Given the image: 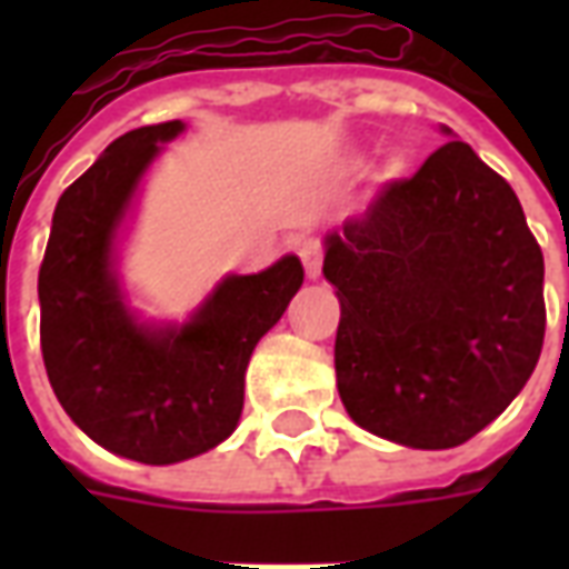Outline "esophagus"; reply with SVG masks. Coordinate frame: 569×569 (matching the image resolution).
I'll use <instances>...</instances> for the list:
<instances>
[{
  "label": "esophagus",
  "instance_id": "esophagus-1",
  "mask_svg": "<svg viewBox=\"0 0 569 569\" xmlns=\"http://www.w3.org/2000/svg\"><path fill=\"white\" fill-rule=\"evenodd\" d=\"M298 252H301V261H305V271H308L310 280H320V273H322V247H320V240H305Z\"/></svg>",
  "mask_w": 569,
  "mask_h": 569
}]
</instances>
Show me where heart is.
I'll return each mask as SVG.
<instances>
[{
	"label": "heart",
	"mask_w": 569,
	"mask_h": 569,
	"mask_svg": "<svg viewBox=\"0 0 569 569\" xmlns=\"http://www.w3.org/2000/svg\"><path fill=\"white\" fill-rule=\"evenodd\" d=\"M387 176H399V167H390V170H387Z\"/></svg>",
	"instance_id": "obj_1"
}]
</instances>
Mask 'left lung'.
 Masks as SVG:
<instances>
[{"label":"left lung","mask_w":569,"mask_h":569,"mask_svg":"<svg viewBox=\"0 0 569 569\" xmlns=\"http://www.w3.org/2000/svg\"><path fill=\"white\" fill-rule=\"evenodd\" d=\"M441 137L418 173L322 237L347 415L420 451L457 448L500 418L546 335V264L521 203L451 128Z\"/></svg>","instance_id":"obj_1"}]
</instances>
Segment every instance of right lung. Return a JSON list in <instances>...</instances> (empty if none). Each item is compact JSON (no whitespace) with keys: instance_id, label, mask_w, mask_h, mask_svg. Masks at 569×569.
<instances>
[{"instance_id":"right-lung-1","label":"right lung","mask_w":569,"mask_h":569,"mask_svg":"<svg viewBox=\"0 0 569 569\" xmlns=\"http://www.w3.org/2000/svg\"><path fill=\"white\" fill-rule=\"evenodd\" d=\"M186 130L124 133L57 200L39 271L42 357L57 402L106 451L170 466L222 445L240 423L252 350L305 283L298 256L224 273L186 320H151L121 277L142 182Z\"/></svg>"}]
</instances>
